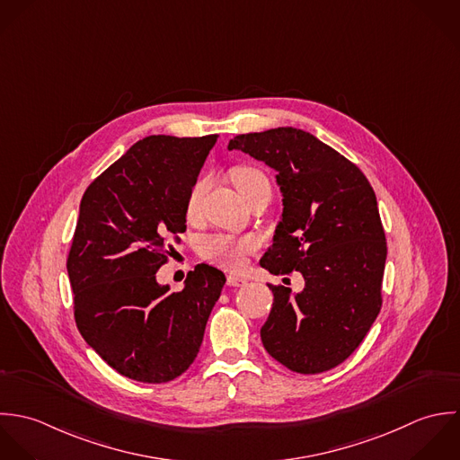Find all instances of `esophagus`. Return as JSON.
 <instances>
[{
  "label": "esophagus",
  "instance_id": "esophagus-1",
  "mask_svg": "<svg viewBox=\"0 0 460 460\" xmlns=\"http://www.w3.org/2000/svg\"><path fill=\"white\" fill-rule=\"evenodd\" d=\"M227 284H229V286H245V284H247V279L234 276V274H229V276H227Z\"/></svg>",
  "mask_w": 460,
  "mask_h": 460
}]
</instances>
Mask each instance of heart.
I'll return each instance as SVG.
<instances>
[{
  "instance_id": "heart-1",
  "label": "heart",
  "mask_w": 460,
  "mask_h": 460,
  "mask_svg": "<svg viewBox=\"0 0 460 460\" xmlns=\"http://www.w3.org/2000/svg\"><path fill=\"white\" fill-rule=\"evenodd\" d=\"M231 178H233V183L240 190L242 195H245L252 186L260 181H267L265 174L254 167H247V165H242V167H234L231 171ZM208 188V178L202 176L199 178L193 186L190 188V193H188V200H186V211L190 217H193L199 208H200V200L204 197V191ZM251 247L249 242H243V240H236V238H231V236H213V238H208L200 251H202V256L217 265H222V267H227V269H238L242 263H243V256H245V251Z\"/></svg>"
}]
</instances>
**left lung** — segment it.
<instances>
[{
	"instance_id": "8db88e82",
	"label": "left lung",
	"mask_w": 460,
	"mask_h": 460,
	"mask_svg": "<svg viewBox=\"0 0 460 460\" xmlns=\"http://www.w3.org/2000/svg\"><path fill=\"white\" fill-rule=\"evenodd\" d=\"M227 149L277 172L282 215L261 267L304 276L296 293L270 286L265 350L296 373L338 367L359 347L382 304L387 247L371 184L345 156L291 126L238 135Z\"/></svg>"
}]
</instances>
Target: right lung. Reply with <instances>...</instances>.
I'll return each mask as SVG.
<instances>
[{
  "label": "right lung",
  "mask_w": 460,
  "mask_h": 460,
  "mask_svg": "<svg viewBox=\"0 0 460 460\" xmlns=\"http://www.w3.org/2000/svg\"><path fill=\"white\" fill-rule=\"evenodd\" d=\"M217 135H151L85 190L67 260L84 340L120 375L169 382L199 354L226 277L197 265L183 289L156 280L169 234L184 233L190 188Z\"/></svg>",
  "instance_id": "right-lung-1"
}]
</instances>
